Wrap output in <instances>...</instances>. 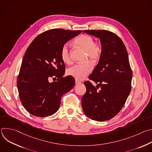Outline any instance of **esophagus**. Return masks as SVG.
<instances>
[{"mask_svg": "<svg viewBox=\"0 0 152 152\" xmlns=\"http://www.w3.org/2000/svg\"><path fill=\"white\" fill-rule=\"evenodd\" d=\"M81 82L80 81V80H77V79H76L75 80V83L76 84H78V83H80Z\"/></svg>", "mask_w": 152, "mask_h": 152, "instance_id": "1", "label": "esophagus"}]
</instances>
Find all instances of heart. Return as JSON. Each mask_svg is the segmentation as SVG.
Listing matches in <instances>:
<instances>
[{
	"label": "heart",
	"instance_id": "1",
	"mask_svg": "<svg viewBox=\"0 0 152 152\" xmlns=\"http://www.w3.org/2000/svg\"><path fill=\"white\" fill-rule=\"evenodd\" d=\"M75 43L86 51V58L92 62L96 63L101 57L102 53V46L94 42L93 37L86 35H82L75 39ZM68 43L64 44L61 50L60 56L62 61L66 64L70 62L71 59ZM93 70L91 62L87 61L84 63L76 64L67 70V74L77 80H83Z\"/></svg>",
	"mask_w": 152,
	"mask_h": 152
}]
</instances>
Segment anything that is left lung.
Returning <instances> with one entry per match:
<instances>
[{"label": "left lung", "mask_w": 152, "mask_h": 152, "mask_svg": "<svg viewBox=\"0 0 152 152\" xmlns=\"http://www.w3.org/2000/svg\"><path fill=\"white\" fill-rule=\"evenodd\" d=\"M83 32L99 38L102 53L99 63L84 85L86 91L82 98V109L90 118L103 121L120 111L131 91L132 71L126 48L121 39L106 30H84ZM100 88L99 91L97 89Z\"/></svg>", "instance_id": "left-lung-1"}]
</instances>
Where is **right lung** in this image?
<instances>
[{"instance_id":"1","label":"right lung","mask_w":152,"mask_h":152,"mask_svg":"<svg viewBox=\"0 0 152 152\" xmlns=\"http://www.w3.org/2000/svg\"><path fill=\"white\" fill-rule=\"evenodd\" d=\"M82 31L53 29L38 35L28 48L21 62L17 85L20 101L33 115L44 117L59 109L61 97L75 84L70 76L63 77L65 65L60 52L62 46ZM57 77L50 83L49 78Z\"/></svg>"}]
</instances>
